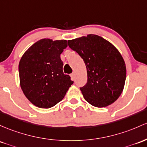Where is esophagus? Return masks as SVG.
Instances as JSON below:
<instances>
[{
	"label": "esophagus",
	"instance_id": "1",
	"mask_svg": "<svg viewBox=\"0 0 147 147\" xmlns=\"http://www.w3.org/2000/svg\"><path fill=\"white\" fill-rule=\"evenodd\" d=\"M70 76H71V77H72V80H74V79H75V72H72V73L70 75Z\"/></svg>",
	"mask_w": 147,
	"mask_h": 147
}]
</instances>
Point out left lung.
Returning a JSON list of instances; mask_svg holds the SVG:
<instances>
[{
	"instance_id": "obj_1",
	"label": "left lung",
	"mask_w": 147,
	"mask_h": 147,
	"mask_svg": "<svg viewBox=\"0 0 147 147\" xmlns=\"http://www.w3.org/2000/svg\"><path fill=\"white\" fill-rule=\"evenodd\" d=\"M67 43L86 65L87 82L80 88L84 99L97 107L115 102L123 91L126 78L125 62L117 48L93 34L68 40Z\"/></svg>"
}]
</instances>
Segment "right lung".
<instances>
[{"label":"right lung","mask_w":147,"mask_h":147,"mask_svg":"<svg viewBox=\"0 0 147 147\" xmlns=\"http://www.w3.org/2000/svg\"><path fill=\"white\" fill-rule=\"evenodd\" d=\"M67 46L65 40L42 39L32 45L19 61L21 88L36 107H54L73 84L70 77L63 72L61 54Z\"/></svg>","instance_id":"obj_1"}]
</instances>
